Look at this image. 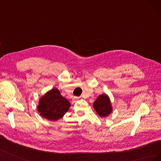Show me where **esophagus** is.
I'll list each match as a JSON object with an SVG mask.
<instances>
[{
    "mask_svg": "<svg viewBox=\"0 0 161 161\" xmlns=\"http://www.w3.org/2000/svg\"><path fill=\"white\" fill-rule=\"evenodd\" d=\"M78 99H79V98H77V97H75V100H77Z\"/></svg>",
    "mask_w": 161,
    "mask_h": 161,
    "instance_id": "1",
    "label": "esophagus"
}]
</instances>
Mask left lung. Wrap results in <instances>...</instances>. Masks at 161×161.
I'll return each instance as SVG.
<instances>
[{"mask_svg":"<svg viewBox=\"0 0 161 161\" xmlns=\"http://www.w3.org/2000/svg\"><path fill=\"white\" fill-rule=\"evenodd\" d=\"M93 108L101 118L108 116L112 111L109 97L106 94L99 95L94 102Z\"/></svg>","mask_w":161,"mask_h":161,"instance_id":"obj_1","label":"left lung"}]
</instances>
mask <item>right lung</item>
<instances>
[{
    "instance_id": "right-lung-1",
    "label": "right lung",
    "mask_w": 161,
    "mask_h": 161,
    "mask_svg": "<svg viewBox=\"0 0 161 161\" xmlns=\"http://www.w3.org/2000/svg\"><path fill=\"white\" fill-rule=\"evenodd\" d=\"M70 107V102L61 95L58 89L53 88L41 97L37 111L43 118L56 121L64 115Z\"/></svg>"
}]
</instances>
